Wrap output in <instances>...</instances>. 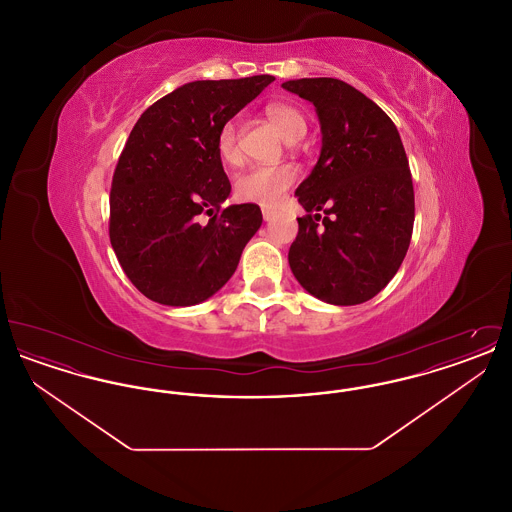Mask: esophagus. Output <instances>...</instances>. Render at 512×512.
I'll return each mask as SVG.
<instances>
[{
    "label": "esophagus",
    "instance_id": "34e87169",
    "mask_svg": "<svg viewBox=\"0 0 512 512\" xmlns=\"http://www.w3.org/2000/svg\"><path fill=\"white\" fill-rule=\"evenodd\" d=\"M274 215H276V213H274L272 209H263V219L272 220L274 219Z\"/></svg>",
    "mask_w": 512,
    "mask_h": 512
}]
</instances>
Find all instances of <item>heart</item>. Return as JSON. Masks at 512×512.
Returning <instances> with one entry per match:
<instances>
[{
  "label": "heart",
  "mask_w": 512,
  "mask_h": 512,
  "mask_svg": "<svg viewBox=\"0 0 512 512\" xmlns=\"http://www.w3.org/2000/svg\"><path fill=\"white\" fill-rule=\"evenodd\" d=\"M268 119L278 126L288 142L301 140L307 132V119L299 107L292 103H272L267 109ZM217 151L222 163L238 165L242 161L240 130L238 122L226 121L217 134ZM297 178L292 165H272L253 167L242 172L234 182V195L240 201L259 203L263 207H276Z\"/></svg>",
  "instance_id": "heart-1"
}]
</instances>
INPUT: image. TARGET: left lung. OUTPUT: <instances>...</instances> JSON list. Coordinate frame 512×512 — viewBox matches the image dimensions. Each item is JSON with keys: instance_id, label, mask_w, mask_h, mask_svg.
Segmentation results:
<instances>
[{"instance_id": "8db88e82", "label": "left lung", "mask_w": 512, "mask_h": 512, "mask_svg": "<svg viewBox=\"0 0 512 512\" xmlns=\"http://www.w3.org/2000/svg\"><path fill=\"white\" fill-rule=\"evenodd\" d=\"M282 88L317 107L322 130L318 163L295 190L307 215L288 253L293 276L326 303H365L388 286L411 244L405 147L390 117L343 80L299 78Z\"/></svg>"}]
</instances>
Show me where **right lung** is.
I'll return each instance as SVG.
<instances>
[{
	"label": "right lung",
	"mask_w": 512,
	"mask_h": 512,
	"mask_svg": "<svg viewBox=\"0 0 512 512\" xmlns=\"http://www.w3.org/2000/svg\"><path fill=\"white\" fill-rule=\"evenodd\" d=\"M272 80H195L134 124L111 182L109 238L124 274L151 301L188 307L209 299L259 230V205L220 207L230 180L217 134Z\"/></svg>",
	"instance_id": "obj_1"
}]
</instances>
